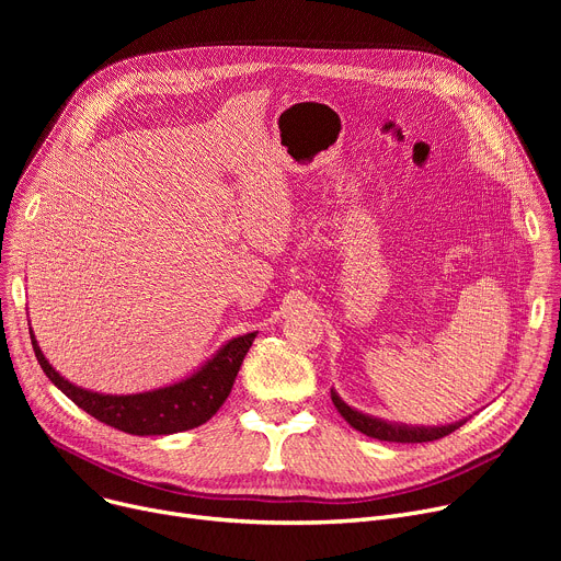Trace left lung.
<instances>
[{
  "label": "left lung",
  "instance_id": "obj_1",
  "mask_svg": "<svg viewBox=\"0 0 561 561\" xmlns=\"http://www.w3.org/2000/svg\"><path fill=\"white\" fill-rule=\"evenodd\" d=\"M332 402L339 409V414L355 427L362 434L370 436V438H379V440H391V444H427V440H436L444 438L448 434H453L455 430H459L466 421L453 423V425H440V427H409V425H396V423H387L379 421L373 416L362 414V411L347 407L336 391H332Z\"/></svg>",
  "mask_w": 561,
  "mask_h": 561
}]
</instances>
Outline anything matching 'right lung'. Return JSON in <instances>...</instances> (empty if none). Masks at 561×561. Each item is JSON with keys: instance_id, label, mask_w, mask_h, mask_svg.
Masks as SVG:
<instances>
[{"instance_id": "add662e5", "label": "right lung", "mask_w": 561, "mask_h": 561, "mask_svg": "<svg viewBox=\"0 0 561 561\" xmlns=\"http://www.w3.org/2000/svg\"><path fill=\"white\" fill-rule=\"evenodd\" d=\"M254 336L256 332L231 339L211 362H206L180 385L134 396H104L79 389L49 366L34 334L32 345L43 373L54 381V387L61 389L85 414L127 434L159 436L193 430L216 414L231 393L233 379L241 370Z\"/></svg>"}]
</instances>
